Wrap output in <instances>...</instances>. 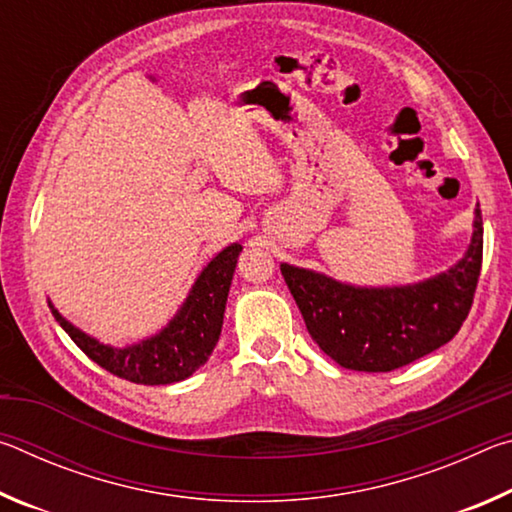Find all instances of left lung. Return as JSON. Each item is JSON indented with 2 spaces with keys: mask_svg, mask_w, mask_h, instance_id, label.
<instances>
[{
  "mask_svg": "<svg viewBox=\"0 0 512 512\" xmlns=\"http://www.w3.org/2000/svg\"><path fill=\"white\" fill-rule=\"evenodd\" d=\"M483 259L476 205L465 257L449 271L406 287H352L323 273L280 264L311 339L339 366L391 372L449 343L470 314Z\"/></svg>",
  "mask_w": 512,
  "mask_h": 512,
  "instance_id": "obj_1",
  "label": "left lung"
}]
</instances>
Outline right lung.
I'll list each match as a JSON object with an SVG mask.
<instances>
[{
	"instance_id": "add662e5",
	"label": "right lung",
	"mask_w": 512,
	"mask_h": 512,
	"mask_svg": "<svg viewBox=\"0 0 512 512\" xmlns=\"http://www.w3.org/2000/svg\"><path fill=\"white\" fill-rule=\"evenodd\" d=\"M239 253L241 244L223 248L196 277L187 300L178 314L169 320V325L151 339L133 343L128 348H112V345L92 339L60 316L58 309L49 302L51 314L69 334V339L112 375L144 386L183 381L210 359L214 345L219 341L225 302H228Z\"/></svg>"
}]
</instances>
